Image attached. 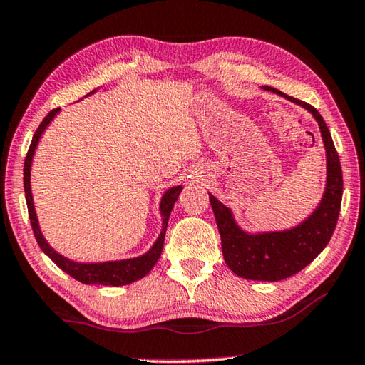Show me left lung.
<instances>
[{"label":"left lung","mask_w":365,"mask_h":365,"mask_svg":"<svg viewBox=\"0 0 365 365\" xmlns=\"http://www.w3.org/2000/svg\"><path fill=\"white\" fill-rule=\"evenodd\" d=\"M264 90L274 91L287 98L288 101L299 104L319 122L327 153V185L322 201L316 211L298 227L283 232L257 235L243 232L235 222L230 209L215 200L212 195H209V201L219 227L222 252L233 274L246 280L279 282L298 274L329 245L341 207L343 174L330 130L319 110L311 104L282 93L280 90L272 86H264Z\"/></svg>","instance_id":"1"}]
</instances>
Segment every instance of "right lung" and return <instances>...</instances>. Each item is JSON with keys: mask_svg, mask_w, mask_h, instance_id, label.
Masks as SVG:
<instances>
[{"mask_svg": "<svg viewBox=\"0 0 365 365\" xmlns=\"http://www.w3.org/2000/svg\"><path fill=\"white\" fill-rule=\"evenodd\" d=\"M93 93V91H91ZM59 113V108L53 109L43 122L36 128V132L32 138V143L27 151L26 163H24V190H26V200L29 207V217L30 224L34 228V235L36 238V243L41 248V251L51 259V261L58 265L61 270H64L66 274H69L72 279L85 283V285H108V287H122L128 285V283L137 282L143 279L145 275L150 274V270L154 267V264L158 262L160 257V252L164 248V238L165 230H168V222L172 207H174L178 195H180L182 187H174L165 191L160 200V215H163V230L156 240V243L153 245V248L145 252L143 256L133 257V259H123V261H110V262H96V264H82V262H73L71 259L61 256L59 252L54 251L51 246L46 243V240L43 238L41 230L38 227V219H36L34 200H32V188H30V168H32V159L35 148L38 145L41 138V133L45 132L48 123L53 120V117Z\"/></svg>", "mask_w": 365, "mask_h": 365, "instance_id": "1", "label": "right lung"}]
</instances>
